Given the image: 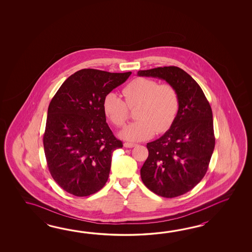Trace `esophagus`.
I'll return each instance as SVG.
<instances>
[{
	"instance_id": "1",
	"label": "esophagus",
	"mask_w": 252,
	"mask_h": 252,
	"mask_svg": "<svg viewBox=\"0 0 252 252\" xmlns=\"http://www.w3.org/2000/svg\"><path fill=\"white\" fill-rule=\"evenodd\" d=\"M124 147L125 148H128V149H131V148H134L136 144L135 143H130V142H125L124 144Z\"/></svg>"
}]
</instances>
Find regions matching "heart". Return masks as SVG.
<instances>
[{
	"instance_id": "heart-1",
	"label": "heart",
	"mask_w": 252,
	"mask_h": 252,
	"mask_svg": "<svg viewBox=\"0 0 252 252\" xmlns=\"http://www.w3.org/2000/svg\"><path fill=\"white\" fill-rule=\"evenodd\" d=\"M124 99L111 92L103 98L102 110L108 120L116 127L124 126L128 109H136V122L128 124L119 133L122 139L140 141L164 133L171 128L179 110V98L170 85H159L157 81L137 78L123 89Z\"/></svg>"
}]
</instances>
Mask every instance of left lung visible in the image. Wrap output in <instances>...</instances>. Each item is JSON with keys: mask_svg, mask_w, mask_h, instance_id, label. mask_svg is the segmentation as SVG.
<instances>
[{"mask_svg": "<svg viewBox=\"0 0 252 252\" xmlns=\"http://www.w3.org/2000/svg\"><path fill=\"white\" fill-rule=\"evenodd\" d=\"M139 76L166 81L177 92L179 110L159 139L149 142V157L140 169L145 186L166 198L188 193L208 169L215 145L213 112L193 77L177 66L139 70Z\"/></svg>", "mask_w": 252, "mask_h": 252, "instance_id": "left-lung-1", "label": "left lung"}]
</instances>
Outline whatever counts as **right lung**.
<instances>
[{
	"instance_id": "add662e5",
	"label": "right lung",
	"mask_w": 252,
	"mask_h": 252,
	"mask_svg": "<svg viewBox=\"0 0 252 252\" xmlns=\"http://www.w3.org/2000/svg\"><path fill=\"white\" fill-rule=\"evenodd\" d=\"M130 75L79 70L52 98L43 144L48 170L65 192L87 196L107 182L113 152L123 142L108 126L102 101Z\"/></svg>"
}]
</instances>
